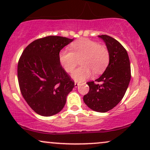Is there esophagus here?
<instances>
[{
	"label": "esophagus",
	"instance_id": "esophagus-1",
	"mask_svg": "<svg viewBox=\"0 0 150 150\" xmlns=\"http://www.w3.org/2000/svg\"><path fill=\"white\" fill-rule=\"evenodd\" d=\"M81 85V83H76V82H75V83H74V86H75V88H77V87H79V86H80Z\"/></svg>",
	"mask_w": 150,
	"mask_h": 150
}]
</instances>
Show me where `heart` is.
Masks as SVG:
<instances>
[{
  "label": "heart",
  "instance_id": "1",
  "mask_svg": "<svg viewBox=\"0 0 150 150\" xmlns=\"http://www.w3.org/2000/svg\"><path fill=\"white\" fill-rule=\"evenodd\" d=\"M71 51L61 50L59 60L67 72L73 71L80 60L81 66L71 74L74 80L82 82L92 75V71L98 74L104 71L110 60V53L105 45L87 38H82L70 45Z\"/></svg>",
  "mask_w": 150,
  "mask_h": 150
}]
</instances>
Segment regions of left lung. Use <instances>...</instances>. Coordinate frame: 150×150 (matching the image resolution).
Listing matches in <instances>:
<instances>
[{
  "label": "left lung",
  "mask_w": 150,
  "mask_h": 150,
  "mask_svg": "<svg viewBox=\"0 0 150 150\" xmlns=\"http://www.w3.org/2000/svg\"><path fill=\"white\" fill-rule=\"evenodd\" d=\"M104 41L110 53V60L102 75L95 81L88 82L90 90L83 96L86 104L97 112L111 110L122 99L131 79V66L126 49L111 37L99 35Z\"/></svg>",
  "instance_id": "left-lung-1"
}]
</instances>
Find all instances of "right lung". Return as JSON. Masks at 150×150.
Listing matches in <instances>:
<instances>
[{"label":"right lung","instance_id":"add662e5","mask_svg":"<svg viewBox=\"0 0 150 150\" xmlns=\"http://www.w3.org/2000/svg\"><path fill=\"white\" fill-rule=\"evenodd\" d=\"M73 40L60 36L38 39L20 57L17 76L21 95L40 115L49 117L60 112L74 87L59 60L60 50Z\"/></svg>","mask_w":150,"mask_h":150}]
</instances>
